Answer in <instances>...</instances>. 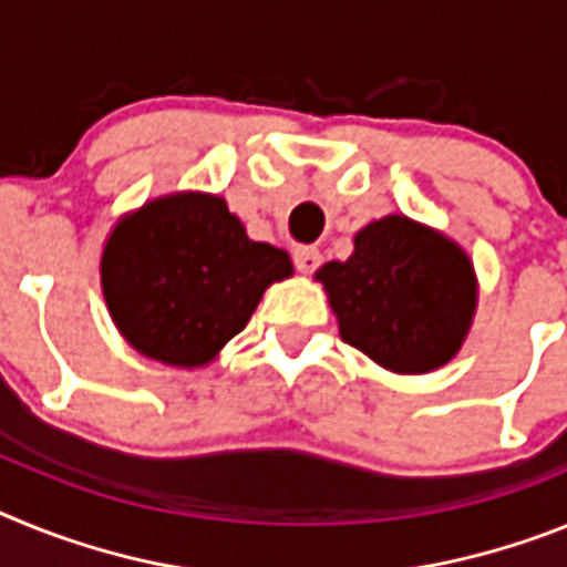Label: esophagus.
I'll use <instances>...</instances> for the list:
<instances>
[{
  "instance_id": "34e87169",
  "label": "esophagus",
  "mask_w": 567,
  "mask_h": 567,
  "mask_svg": "<svg viewBox=\"0 0 567 567\" xmlns=\"http://www.w3.org/2000/svg\"><path fill=\"white\" fill-rule=\"evenodd\" d=\"M319 262H322V254H319V248H313V245H299V248H293V265H297L302 274L317 270Z\"/></svg>"
}]
</instances>
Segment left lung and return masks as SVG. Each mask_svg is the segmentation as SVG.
<instances>
[{
    "mask_svg": "<svg viewBox=\"0 0 567 567\" xmlns=\"http://www.w3.org/2000/svg\"><path fill=\"white\" fill-rule=\"evenodd\" d=\"M339 333L388 371L427 373L460 351L476 308L465 250L408 216L359 230L353 254L317 274Z\"/></svg>",
    "mask_w": 567,
    "mask_h": 567,
    "instance_id": "left-lung-1",
    "label": "left lung"
}]
</instances>
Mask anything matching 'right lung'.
I'll list each match as a JSON object with an SVG mask.
<instances>
[{
  "mask_svg": "<svg viewBox=\"0 0 567 567\" xmlns=\"http://www.w3.org/2000/svg\"><path fill=\"white\" fill-rule=\"evenodd\" d=\"M290 270L285 250L248 239L225 199L182 194L116 225L102 254V290L136 351L199 368L243 331L265 288Z\"/></svg>",
  "mask_w": 567,
  "mask_h": 567,
  "instance_id": "add662e5",
  "label": "right lung"
}]
</instances>
